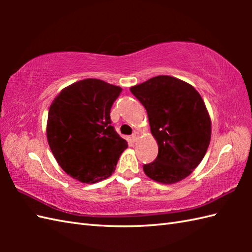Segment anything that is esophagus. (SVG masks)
<instances>
[{
    "instance_id": "esophagus-1",
    "label": "esophagus",
    "mask_w": 252,
    "mask_h": 252,
    "mask_svg": "<svg viewBox=\"0 0 252 252\" xmlns=\"http://www.w3.org/2000/svg\"><path fill=\"white\" fill-rule=\"evenodd\" d=\"M131 138H132V141L133 142H136L137 141V138H138V133L137 132H134L132 134V136H131Z\"/></svg>"
}]
</instances>
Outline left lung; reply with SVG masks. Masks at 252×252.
Returning <instances> with one entry per match:
<instances>
[{
	"mask_svg": "<svg viewBox=\"0 0 252 252\" xmlns=\"http://www.w3.org/2000/svg\"><path fill=\"white\" fill-rule=\"evenodd\" d=\"M145 107L158 143V156L144 164L152 180L162 184L187 178L210 144L211 120L200 94L190 84L170 76H157L130 89Z\"/></svg>",
	"mask_w": 252,
	"mask_h": 252,
	"instance_id": "1",
	"label": "left lung"
}]
</instances>
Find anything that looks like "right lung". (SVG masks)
I'll return each instance as SVG.
<instances>
[{"instance_id": "1", "label": "right lung", "mask_w": 252, "mask_h": 252, "mask_svg": "<svg viewBox=\"0 0 252 252\" xmlns=\"http://www.w3.org/2000/svg\"><path fill=\"white\" fill-rule=\"evenodd\" d=\"M122 89L84 79L62 90L53 100L47 142L61 168L82 183L110 176L127 142L111 126L110 109Z\"/></svg>"}]
</instances>
